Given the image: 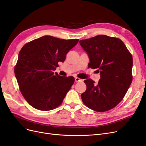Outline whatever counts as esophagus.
<instances>
[{"instance_id": "34e87169", "label": "esophagus", "mask_w": 146, "mask_h": 146, "mask_svg": "<svg viewBox=\"0 0 146 146\" xmlns=\"http://www.w3.org/2000/svg\"><path fill=\"white\" fill-rule=\"evenodd\" d=\"M74 80H75V82H82V79H79V78H77V77H76V78H74Z\"/></svg>"}]
</instances>
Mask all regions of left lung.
<instances>
[{"label":"left lung","mask_w":146,"mask_h":146,"mask_svg":"<svg viewBox=\"0 0 146 146\" xmlns=\"http://www.w3.org/2000/svg\"><path fill=\"white\" fill-rule=\"evenodd\" d=\"M90 59L88 67L98 68L101 79L95 84L84 81L83 103L89 109L103 112L116 106L123 100L132 81V56L124 42L116 37L98 35L79 40Z\"/></svg>","instance_id":"obj_1"}]
</instances>
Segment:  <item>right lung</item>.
I'll use <instances>...</instances> for the list:
<instances>
[{
    "mask_svg": "<svg viewBox=\"0 0 146 146\" xmlns=\"http://www.w3.org/2000/svg\"><path fill=\"white\" fill-rule=\"evenodd\" d=\"M78 41L44 36L23 45L15 74L21 92L30 106L48 111L62 104L74 78L61 76L53 72Z\"/></svg>",
    "mask_w": 146,
    "mask_h": 146,
    "instance_id": "right-lung-1",
    "label": "right lung"
}]
</instances>
